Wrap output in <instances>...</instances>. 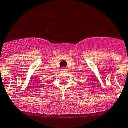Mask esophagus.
<instances>
[{
    "label": "esophagus",
    "mask_w": 128,
    "mask_h": 128,
    "mask_svg": "<svg viewBox=\"0 0 128 128\" xmlns=\"http://www.w3.org/2000/svg\"><path fill=\"white\" fill-rule=\"evenodd\" d=\"M61 70H62V71H63V72H64V71H67V70H68V69H67L66 68H62L61 69Z\"/></svg>",
    "instance_id": "34e87169"
}]
</instances>
